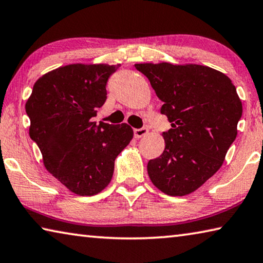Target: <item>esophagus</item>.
<instances>
[{
	"label": "esophagus",
	"instance_id": "34e87169",
	"mask_svg": "<svg viewBox=\"0 0 263 263\" xmlns=\"http://www.w3.org/2000/svg\"><path fill=\"white\" fill-rule=\"evenodd\" d=\"M148 133V130L147 128L142 127V128H136L135 131H133V135H135V138H141L146 136Z\"/></svg>",
	"mask_w": 263,
	"mask_h": 263
}]
</instances>
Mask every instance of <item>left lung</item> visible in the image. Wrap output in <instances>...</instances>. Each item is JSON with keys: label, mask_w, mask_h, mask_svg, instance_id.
Instances as JSON below:
<instances>
[{"label": "left lung", "mask_w": 263, "mask_h": 263, "mask_svg": "<svg viewBox=\"0 0 263 263\" xmlns=\"http://www.w3.org/2000/svg\"><path fill=\"white\" fill-rule=\"evenodd\" d=\"M163 102L172 128L163 132L164 149L149 160L152 183L169 196L191 194L221 167L237 138L242 104L224 73L202 65L136 64Z\"/></svg>", "instance_id": "8db88e82"}]
</instances>
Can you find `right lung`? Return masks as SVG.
<instances>
[{"mask_svg":"<svg viewBox=\"0 0 263 263\" xmlns=\"http://www.w3.org/2000/svg\"><path fill=\"white\" fill-rule=\"evenodd\" d=\"M119 66L73 64L51 70L35 81L26 101L29 133L45 168L80 196L99 194L110 183L116 158L133 138L126 123L91 122Z\"/></svg>","mask_w":263,"mask_h":263,"instance_id":"1","label":"right lung"}]
</instances>
